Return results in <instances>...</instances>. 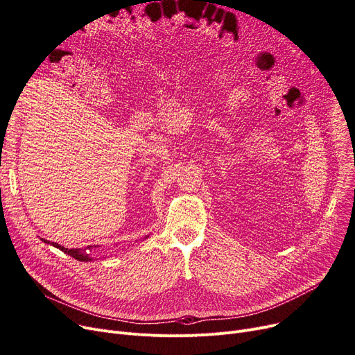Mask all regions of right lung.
Instances as JSON below:
<instances>
[{"mask_svg":"<svg viewBox=\"0 0 355 355\" xmlns=\"http://www.w3.org/2000/svg\"><path fill=\"white\" fill-rule=\"evenodd\" d=\"M148 237V236H146ZM145 237V239H146ZM43 241L44 243H50V241H47V240H44L43 239ZM51 246H54V248H58L59 250H62V252H64L66 254H69V256H71V257H74L76 260H79V262H92L93 259L95 257H92V252H93V249H98V246H87V248H85V249H67V248H64V246H60V245H58V243H54V241H51L50 243Z\"/></svg>","mask_w":355,"mask_h":355,"instance_id":"1","label":"right lung"}]
</instances>
